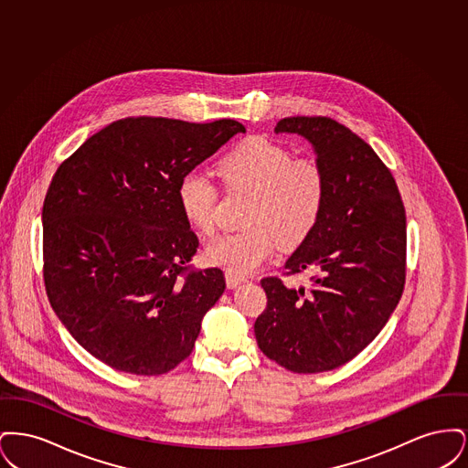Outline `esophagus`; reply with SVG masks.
I'll use <instances>...</instances> for the list:
<instances>
[{
    "label": "esophagus",
    "instance_id": "1",
    "mask_svg": "<svg viewBox=\"0 0 468 468\" xmlns=\"http://www.w3.org/2000/svg\"><path fill=\"white\" fill-rule=\"evenodd\" d=\"M224 279H226V284H228V288H237L239 284H242L245 282L247 279L242 277V275H239V273H233V271H224Z\"/></svg>",
    "mask_w": 468,
    "mask_h": 468
}]
</instances>
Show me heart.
I'll return each mask as SVG.
<instances>
[{
  "label": "heart",
  "instance_id": "1",
  "mask_svg": "<svg viewBox=\"0 0 468 468\" xmlns=\"http://www.w3.org/2000/svg\"><path fill=\"white\" fill-rule=\"evenodd\" d=\"M226 187L250 197L244 231L226 233L205 247L210 265L244 275L261 267L277 244H302L319 223L328 195V176L312 154L294 156L265 136H249L218 163ZM219 189L201 172L178 180L177 201L187 224L203 235L216 229Z\"/></svg>",
  "mask_w": 468,
  "mask_h": 468
}]
</instances>
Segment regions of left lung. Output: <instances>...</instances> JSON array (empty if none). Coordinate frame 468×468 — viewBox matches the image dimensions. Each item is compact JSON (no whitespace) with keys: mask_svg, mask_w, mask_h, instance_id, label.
<instances>
[{"mask_svg":"<svg viewBox=\"0 0 468 468\" xmlns=\"http://www.w3.org/2000/svg\"><path fill=\"white\" fill-rule=\"evenodd\" d=\"M275 132L312 142L328 176V195L319 223L282 271L284 277L309 271V288L261 279L267 309L254 335L263 355L291 372H328L359 355L400 302L405 208L376 151L332 117H286Z\"/></svg>","mask_w":468,"mask_h":468,"instance_id":"8db88e82","label":"left lung"}]
</instances>
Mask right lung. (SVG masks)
Wrapping results in <instances>:
<instances>
[{
  "instance_id": "right-lung-1",
  "label": "right lung",
  "mask_w": 468,
  "mask_h": 468,
  "mask_svg": "<svg viewBox=\"0 0 468 468\" xmlns=\"http://www.w3.org/2000/svg\"><path fill=\"white\" fill-rule=\"evenodd\" d=\"M245 128L126 117L88 138L45 195L48 302L92 356L134 376H161L191 355L201 319L226 282L195 268L198 237L184 219L178 180Z\"/></svg>"
}]
</instances>
